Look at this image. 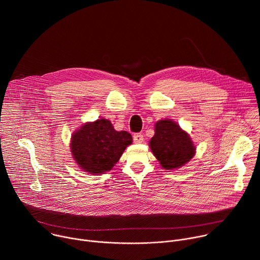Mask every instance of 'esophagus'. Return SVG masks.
Returning <instances> with one entry per match:
<instances>
[{
	"instance_id": "obj_1",
	"label": "esophagus",
	"mask_w": 260,
	"mask_h": 260,
	"mask_svg": "<svg viewBox=\"0 0 260 260\" xmlns=\"http://www.w3.org/2000/svg\"><path fill=\"white\" fill-rule=\"evenodd\" d=\"M133 139H134V142L137 143V144H140V143H142L144 141V137H143L142 134H135Z\"/></svg>"
}]
</instances>
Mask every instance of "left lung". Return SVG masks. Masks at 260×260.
Listing matches in <instances>:
<instances>
[{
	"mask_svg": "<svg viewBox=\"0 0 260 260\" xmlns=\"http://www.w3.org/2000/svg\"><path fill=\"white\" fill-rule=\"evenodd\" d=\"M154 131L149 147L164 169H180L194 156L196 146L191 138L175 121L159 120L155 123Z\"/></svg>",
	"mask_w": 260,
	"mask_h": 260,
	"instance_id": "8db88e82",
	"label": "left lung"
}]
</instances>
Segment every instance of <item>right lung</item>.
<instances>
[{
  "instance_id": "1",
  "label": "right lung",
  "mask_w": 260,
  "mask_h": 260,
  "mask_svg": "<svg viewBox=\"0 0 260 260\" xmlns=\"http://www.w3.org/2000/svg\"><path fill=\"white\" fill-rule=\"evenodd\" d=\"M132 143L129 133L117 132L110 120L101 118L86 122L74 133L70 146L76 164L84 172L95 175L111 171Z\"/></svg>"
}]
</instances>
